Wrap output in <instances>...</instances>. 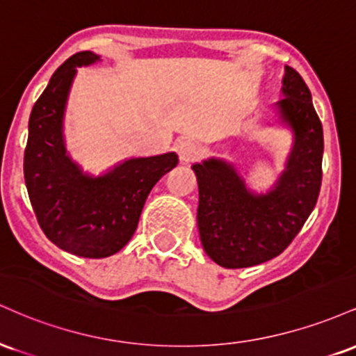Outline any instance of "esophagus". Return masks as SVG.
I'll return each instance as SVG.
<instances>
[{
    "label": "esophagus",
    "instance_id": "1",
    "mask_svg": "<svg viewBox=\"0 0 356 356\" xmlns=\"http://www.w3.org/2000/svg\"><path fill=\"white\" fill-rule=\"evenodd\" d=\"M177 154L179 157H181L182 162H192L195 161V159L199 157V154H201V149H199V145L195 144V142L192 140H181L177 144Z\"/></svg>",
    "mask_w": 356,
    "mask_h": 356
}]
</instances>
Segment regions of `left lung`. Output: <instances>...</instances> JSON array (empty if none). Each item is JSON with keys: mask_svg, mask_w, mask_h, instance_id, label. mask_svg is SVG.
Here are the masks:
<instances>
[{"mask_svg": "<svg viewBox=\"0 0 356 356\" xmlns=\"http://www.w3.org/2000/svg\"><path fill=\"white\" fill-rule=\"evenodd\" d=\"M283 93L277 110L295 132V147L271 192H248L222 161L192 165L199 186V236L207 256L222 268L256 266L281 254L316 206L323 177L321 120L308 85L291 67H286Z\"/></svg>", "mask_w": 356, "mask_h": 356, "instance_id": "obj_1", "label": "left lung"}]
</instances>
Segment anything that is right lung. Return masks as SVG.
<instances>
[{"label": "right lung", "mask_w": 356, "mask_h": 356, "mask_svg": "<svg viewBox=\"0 0 356 356\" xmlns=\"http://www.w3.org/2000/svg\"><path fill=\"white\" fill-rule=\"evenodd\" d=\"M99 56L80 51L51 75L28 124L23 172L36 220L53 244L81 257H107L129 243L149 192L177 165L174 152L130 159L104 177L81 174L65 152L61 120L76 67Z\"/></svg>", "instance_id": "1"}]
</instances>
